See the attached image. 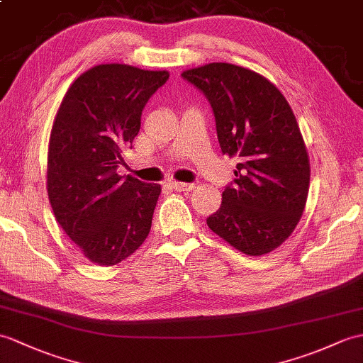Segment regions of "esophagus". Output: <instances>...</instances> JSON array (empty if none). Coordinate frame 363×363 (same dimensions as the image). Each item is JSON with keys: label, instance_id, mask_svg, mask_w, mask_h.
I'll list each match as a JSON object with an SVG mask.
<instances>
[{"label": "esophagus", "instance_id": "34e87169", "mask_svg": "<svg viewBox=\"0 0 363 363\" xmlns=\"http://www.w3.org/2000/svg\"><path fill=\"white\" fill-rule=\"evenodd\" d=\"M170 185L178 191H190L195 189V184H187V182H178V181H170Z\"/></svg>", "mask_w": 363, "mask_h": 363}]
</instances>
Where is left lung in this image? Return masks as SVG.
<instances>
[{"label": "left lung", "mask_w": 363, "mask_h": 363, "mask_svg": "<svg viewBox=\"0 0 363 363\" xmlns=\"http://www.w3.org/2000/svg\"><path fill=\"white\" fill-rule=\"evenodd\" d=\"M182 77L212 105L223 153L241 159L207 225L242 254H269L306 206L311 168L296 116L274 83L246 67L208 63Z\"/></svg>", "instance_id": "obj_1"}]
</instances>
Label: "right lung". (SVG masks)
<instances>
[{"label":"right lung","instance_id":"obj_1","mask_svg":"<svg viewBox=\"0 0 363 363\" xmlns=\"http://www.w3.org/2000/svg\"><path fill=\"white\" fill-rule=\"evenodd\" d=\"M168 77L167 71L97 65L74 80L58 108L48 196L57 223L91 263H121L148 237L161 185L116 170L140 130L142 109Z\"/></svg>","mask_w":363,"mask_h":363}]
</instances>
